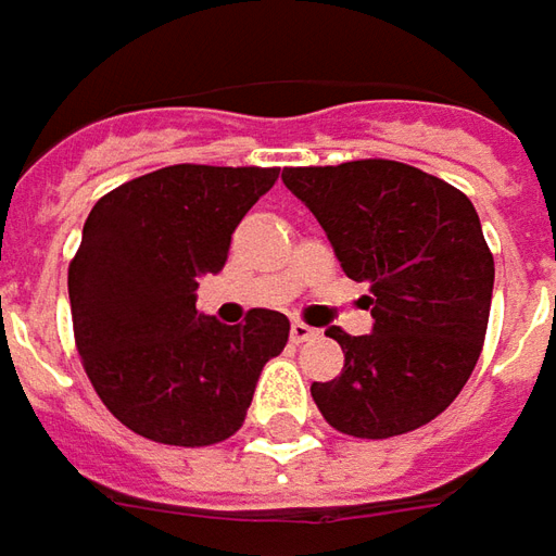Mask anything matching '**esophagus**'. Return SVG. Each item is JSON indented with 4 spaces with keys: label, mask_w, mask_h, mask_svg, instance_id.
Here are the masks:
<instances>
[{
    "label": "esophagus",
    "mask_w": 556,
    "mask_h": 556,
    "mask_svg": "<svg viewBox=\"0 0 556 556\" xmlns=\"http://www.w3.org/2000/svg\"><path fill=\"white\" fill-rule=\"evenodd\" d=\"M311 338H317V329H311V326H305V323L299 320L290 326V341H293V344H305Z\"/></svg>",
    "instance_id": "obj_1"
}]
</instances>
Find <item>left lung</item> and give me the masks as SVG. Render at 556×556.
Segmentation results:
<instances>
[{
  "label": "left lung",
  "mask_w": 556,
  "mask_h": 556,
  "mask_svg": "<svg viewBox=\"0 0 556 556\" xmlns=\"http://www.w3.org/2000/svg\"><path fill=\"white\" fill-rule=\"evenodd\" d=\"M285 185L320 222L334 257L371 296V334H326L344 371L314 383L323 419L383 440L431 422L458 397L482 353L494 257L473 203L397 161L285 167Z\"/></svg>",
  "instance_id": "8db88e82"
}]
</instances>
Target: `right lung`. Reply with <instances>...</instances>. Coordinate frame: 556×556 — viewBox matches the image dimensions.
<instances>
[{
  "label": "right lung",
  "mask_w": 556,
  "mask_h": 556,
  "mask_svg": "<svg viewBox=\"0 0 556 556\" xmlns=\"http://www.w3.org/2000/svg\"><path fill=\"white\" fill-rule=\"evenodd\" d=\"M278 167L176 164L101 197L68 269L74 338L108 410L167 446L236 434L263 365L290 334L281 311L224 326L197 311L203 275H218L245 212Z\"/></svg>",
  "instance_id": "add662e5"
}]
</instances>
